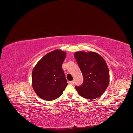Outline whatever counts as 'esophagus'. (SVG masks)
<instances>
[{
  "label": "esophagus",
  "instance_id": "esophagus-1",
  "mask_svg": "<svg viewBox=\"0 0 133 133\" xmlns=\"http://www.w3.org/2000/svg\"><path fill=\"white\" fill-rule=\"evenodd\" d=\"M69 83H70V84L74 85V83H75V81H70V82H69Z\"/></svg>",
  "mask_w": 133,
  "mask_h": 133
}]
</instances>
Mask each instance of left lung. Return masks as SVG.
<instances>
[{
  "mask_svg": "<svg viewBox=\"0 0 133 133\" xmlns=\"http://www.w3.org/2000/svg\"><path fill=\"white\" fill-rule=\"evenodd\" d=\"M74 56L84 78L82 85L75 88L81 96L87 99L99 97L109 82V69L105 60L94 52L78 51Z\"/></svg>",
  "mask_w": 133,
  "mask_h": 133,
  "instance_id": "obj_1",
  "label": "left lung"
}]
</instances>
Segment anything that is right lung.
Segmentation results:
<instances>
[{"label": "right lung", "mask_w": 133, "mask_h": 133, "mask_svg": "<svg viewBox=\"0 0 133 133\" xmlns=\"http://www.w3.org/2000/svg\"><path fill=\"white\" fill-rule=\"evenodd\" d=\"M66 54L55 50L44 56L38 62L32 72V85L40 98L52 101L58 98L67 86L62 69Z\"/></svg>", "instance_id": "1"}]
</instances>
